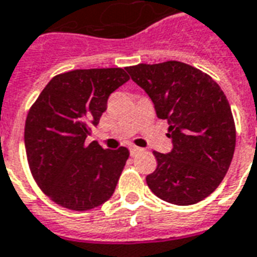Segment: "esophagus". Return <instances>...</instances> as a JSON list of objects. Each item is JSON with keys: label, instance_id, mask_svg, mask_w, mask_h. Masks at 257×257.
<instances>
[{"label": "esophagus", "instance_id": "esophagus-1", "mask_svg": "<svg viewBox=\"0 0 257 257\" xmlns=\"http://www.w3.org/2000/svg\"><path fill=\"white\" fill-rule=\"evenodd\" d=\"M140 152H142V149H141V148H138V146H130L131 156H136V154L140 153Z\"/></svg>", "mask_w": 257, "mask_h": 257}]
</instances>
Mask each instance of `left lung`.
Returning a JSON list of instances; mask_svg holds the SVG:
<instances>
[{"label":"left lung","instance_id":"1","mask_svg":"<svg viewBox=\"0 0 257 257\" xmlns=\"http://www.w3.org/2000/svg\"><path fill=\"white\" fill-rule=\"evenodd\" d=\"M131 80L149 94L160 119H167L173 149L153 152L157 168L146 176L156 196L190 206L217 188L236 148V126L226 96L199 69L168 61L126 67Z\"/></svg>","mask_w":257,"mask_h":257}]
</instances>
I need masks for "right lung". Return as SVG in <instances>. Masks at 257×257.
Returning <instances> with one entry per match:
<instances>
[{"label":"right lung","mask_w":257,"mask_h":257,"mask_svg":"<svg viewBox=\"0 0 257 257\" xmlns=\"http://www.w3.org/2000/svg\"><path fill=\"white\" fill-rule=\"evenodd\" d=\"M128 80L120 67L66 71L53 77L30 108L28 165L40 190L59 206L85 211L112 196L130 152L86 144V137L99 124L109 94Z\"/></svg>","instance_id":"add662e5"}]
</instances>
